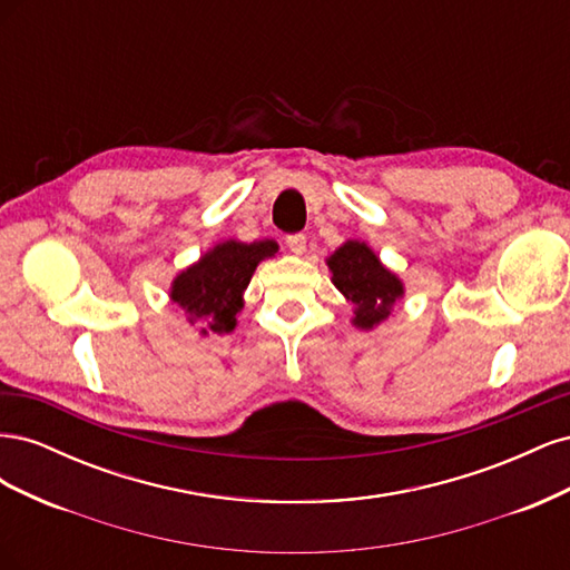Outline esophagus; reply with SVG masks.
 I'll use <instances>...</instances> for the list:
<instances>
[{"label": "esophagus", "instance_id": "obj_1", "mask_svg": "<svg viewBox=\"0 0 570 570\" xmlns=\"http://www.w3.org/2000/svg\"><path fill=\"white\" fill-rule=\"evenodd\" d=\"M287 247L292 254H304L306 252V235H302V233L287 235Z\"/></svg>", "mask_w": 570, "mask_h": 570}]
</instances>
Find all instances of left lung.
Returning a JSON list of instances; mask_svg holds the SVG:
<instances>
[{"mask_svg": "<svg viewBox=\"0 0 570 570\" xmlns=\"http://www.w3.org/2000/svg\"><path fill=\"white\" fill-rule=\"evenodd\" d=\"M333 285L354 304L352 325L373 331L390 318L394 304L404 297V283L361 239H347L325 258Z\"/></svg>", "mask_w": 570, "mask_h": 570, "instance_id": "obj_1", "label": "left lung"}]
</instances>
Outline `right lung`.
Wrapping results in <instances>:
<instances>
[{
    "label": "right lung",
    "mask_w": 570,
    "mask_h": 570,
    "mask_svg": "<svg viewBox=\"0 0 570 570\" xmlns=\"http://www.w3.org/2000/svg\"><path fill=\"white\" fill-rule=\"evenodd\" d=\"M275 239H258L249 245L226 239L180 271L170 283L168 297L183 308L187 323L195 325L199 335L233 333L256 266L275 256Z\"/></svg>",
    "instance_id": "obj_1"
}]
</instances>
